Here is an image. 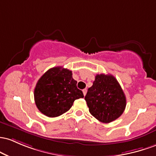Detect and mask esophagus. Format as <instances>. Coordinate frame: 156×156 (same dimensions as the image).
I'll list each match as a JSON object with an SVG mask.
<instances>
[{"label": "esophagus", "instance_id": "1", "mask_svg": "<svg viewBox=\"0 0 156 156\" xmlns=\"http://www.w3.org/2000/svg\"><path fill=\"white\" fill-rule=\"evenodd\" d=\"M83 94H84V96H85L86 95V93H87V89L85 88V89H83Z\"/></svg>", "mask_w": 156, "mask_h": 156}]
</instances>
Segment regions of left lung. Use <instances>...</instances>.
I'll list each match as a JSON object with an SVG mask.
<instances>
[{"label": "left lung", "instance_id": "obj_1", "mask_svg": "<svg viewBox=\"0 0 156 156\" xmlns=\"http://www.w3.org/2000/svg\"><path fill=\"white\" fill-rule=\"evenodd\" d=\"M85 99L93 116L103 123H110L123 113L126 97L113 75L97 74Z\"/></svg>", "mask_w": 156, "mask_h": 156}]
</instances>
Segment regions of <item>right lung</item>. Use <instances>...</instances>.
Instances as JSON below:
<instances>
[{
	"label": "right lung",
	"mask_w": 156,
	"mask_h": 156,
	"mask_svg": "<svg viewBox=\"0 0 156 156\" xmlns=\"http://www.w3.org/2000/svg\"><path fill=\"white\" fill-rule=\"evenodd\" d=\"M72 71L62 67H54L39 79L34 88L37 108L48 117H57L67 112L76 99L83 98L76 87Z\"/></svg>",
	"instance_id": "right-lung-1"
}]
</instances>
